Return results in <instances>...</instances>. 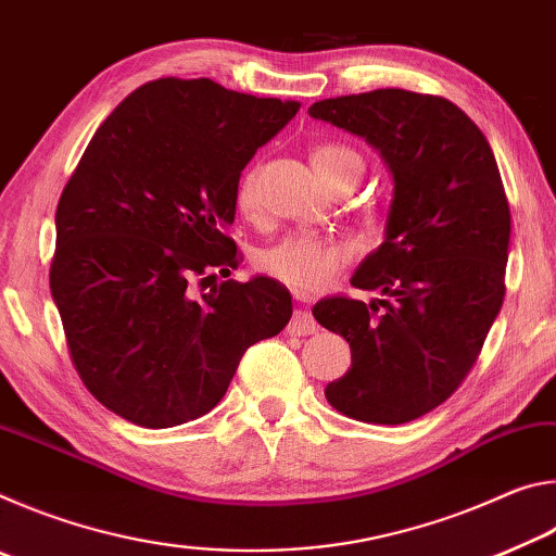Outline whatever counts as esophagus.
Here are the masks:
<instances>
[{"instance_id":"obj_1","label":"esophagus","mask_w":556,"mask_h":556,"mask_svg":"<svg viewBox=\"0 0 556 556\" xmlns=\"http://www.w3.org/2000/svg\"><path fill=\"white\" fill-rule=\"evenodd\" d=\"M296 299L299 301H312V296L304 294V291H296ZM318 331V324L314 321V316L308 312H296L291 316L289 321V333L291 336H306V333H316Z\"/></svg>"}]
</instances>
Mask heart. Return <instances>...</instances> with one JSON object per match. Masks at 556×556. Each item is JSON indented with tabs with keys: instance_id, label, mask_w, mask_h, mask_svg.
<instances>
[{
	"instance_id": "obj_1",
	"label": "heart",
	"mask_w": 556,
	"mask_h": 556,
	"mask_svg": "<svg viewBox=\"0 0 556 556\" xmlns=\"http://www.w3.org/2000/svg\"><path fill=\"white\" fill-rule=\"evenodd\" d=\"M312 164L326 188L357 184L365 172L363 156L353 147L326 142L312 149ZM238 211L252 215L260 205L257 168H248L238 181L235 193ZM348 248L338 240L316 238V235H289L257 257L260 271L296 291H318L345 267Z\"/></svg>"
}]
</instances>
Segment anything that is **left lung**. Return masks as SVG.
Here are the masks:
<instances>
[{
    "label": "left lung",
    "mask_w": 556,
    "mask_h": 556,
    "mask_svg": "<svg viewBox=\"0 0 556 556\" xmlns=\"http://www.w3.org/2000/svg\"><path fill=\"white\" fill-rule=\"evenodd\" d=\"M308 115L363 137L394 181L384 242L351 279L388 299L314 306L353 357L326 400L357 421L404 425L456 392L501 314L510 244L503 178L483 131L446 98L384 88L314 102Z\"/></svg>",
    "instance_id": "left-lung-1"
}]
</instances>
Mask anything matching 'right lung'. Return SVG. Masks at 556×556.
Returning <instances> with one entry per match:
<instances>
[{
  "instance_id": "right-lung-1",
  "label": "right lung",
  "mask_w": 556,
  "mask_h": 556,
  "mask_svg": "<svg viewBox=\"0 0 556 556\" xmlns=\"http://www.w3.org/2000/svg\"><path fill=\"white\" fill-rule=\"evenodd\" d=\"M211 78H159L92 135L55 211L51 294L92 397L147 429L199 419L250 345L291 318L277 279L238 267L228 230L242 168L299 112Z\"/></svg>"
}]
</instances>
